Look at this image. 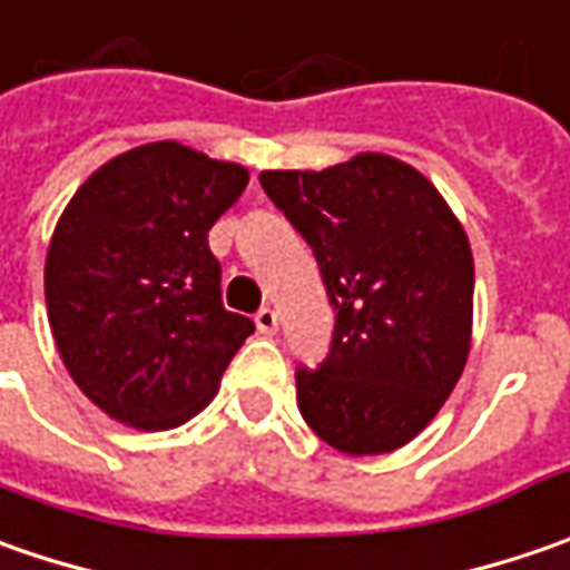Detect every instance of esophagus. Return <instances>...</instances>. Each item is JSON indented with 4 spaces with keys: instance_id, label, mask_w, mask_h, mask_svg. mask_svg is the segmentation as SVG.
<instances>
[{
    "instance_id": "esophagus-1",
    "label": "esophagus",
    "mask_w": 570,
    "mask_h": 570,
    "mask_svg": "<svg viewBox=\"0 0 570 570\" xmlns=\"http://www.w3.org/2000/svg\"><path fill=\"white\" fill-rule=\"evenodd\" d=\"M253 320H256V330L266 333V336H273L275 330H278V314H275L273 307H259Z\"/></svg>"
}]
</instances>
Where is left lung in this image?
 Returning <instances> with one entry per match:
<instances>
[{"label":"left lung","mask_w":570,"mask_h":570,"mask_svg":"<svg viewBox=\"0 0 570 570\" xmlns=\"http://www.w3.org/2000/svg\"><path fill=\"white\" fill-rule=\"evenodd\" d=\"M259 184L317 256L336 314L330 355L295 371L304 422L352 456L403 448L470 355L466 230L415 167L390 155L263 170Z\"/></svg>","instance_id":"left-lung-1"}]
</instances>
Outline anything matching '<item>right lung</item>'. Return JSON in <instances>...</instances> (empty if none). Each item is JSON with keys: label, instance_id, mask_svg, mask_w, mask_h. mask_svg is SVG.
<instances>
[{"label": "right lung", "instance_id": "add662e5", "mask_svg": "<svg viewBox=\"0 0 570 570\" xmlns=\"http://www.w3.org/2000/svg\"><path fill=\"white\" fill-rule=\"evenodd\" d=\"M247 170L177 142L132 148L95 170L50 240L43 292L78 390L145 431L187 422L215 396L253 320L222 304L208 228Z\"/></svg>", "mask_w": 570, "mask_h": 570}]
</instances>
